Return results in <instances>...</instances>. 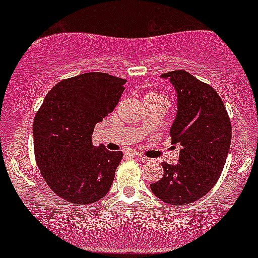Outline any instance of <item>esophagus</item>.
Masks as SVG:
<instances>
[{
	"mask_svg": "<svg viewBox=\"0 0 258 258\" xmlns=\"http://www.w3.org/2000/svg\"><path fill=\"white\" fill-rule=\"evenodd\" d=\"M136 157H137V159L141 161V162H148V161H150V159H149V157L144 156V155H141V154L136 155Z\"/></svg>",
	"mask_w": 258,
	"mask_h": 258,
	"instance_id": "34e87169",
	"label": "esophagus"
}]
</instances>
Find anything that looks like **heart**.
Returning <instances> with one entry per match:
<instances>
[{"instance_id":"1","label":"heart","mask_w":258,"mask_h":258,"mask_svg":"<svg viewBox=\"0 0 258 258\" xmlns=\"http://www.w3.org/2000/svg\"><path fill=\"white\" fill-rule=\"evenodd\" d=\"M151 95H159V96H162L161 94H151Z\"/></svg>"}]
</instances>
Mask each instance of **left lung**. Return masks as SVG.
I'll list each match as a JSON object with an SVG mask.
<instances>
[{
	"mask_svg": "<svg viewBox=\"0 0 258 258\" xmlns=\"http://www.w3.org/2000/svg\"><path fill=\"white\" fill-rule=\"evenodd\" d=\"M161 77L168 78L178 94V114L169 135L181 150L179 163L163 162V176L150 187L164 203L185 206L206 196L221 175L231 145V120L209 84L182 70Z\"/></svg>",
	"mask_w": 258,
	"mask_h": 258,
	"instance_id": "8db88e82",
	"label": "left lung"
}]
</instances>
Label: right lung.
Returning <instances> with one entry per match:
<instances>
[{
	"mask_svg": "<svg viewBox=\"0 0 258 258\" xmlns=\"http://www.w3.org/2000/svg\"><path fill=\"white\" fill-rule=\"evenodd\" d=\"M126 79L89 72L58 82L33 120L37 166L54 194L91 204L109 191L123 154L92 144L95 125L114 110Z\"/></svg>",
	"mask_w": 258,
	"mask_h": 258,
	"instance_id": "right-lung-1",
	"label": "right lung"
}]
</instances>
